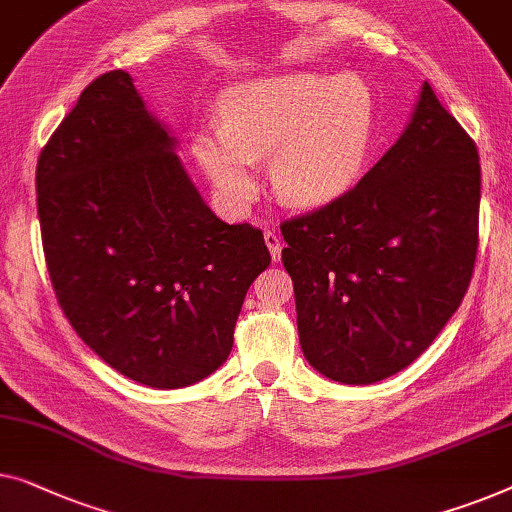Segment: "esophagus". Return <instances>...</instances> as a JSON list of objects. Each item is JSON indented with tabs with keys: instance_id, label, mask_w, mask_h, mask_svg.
<instances>
[{
	"instance_id": "esophagus-1",
	"label": "esophagus",
	"mask_w": 512,
	"mask_h": 512,
	"mask_svg": "<svg viewBox=\"0 0 512 512\" xmlns=\"http://www.w3.org/2000/svg\"><path fill=\"white\" fill-rule=\"evenodd\" d=\"M265 244H268V249H270V256H272V261L274 263H279V258H281V238L277 233H272V231H265Z\"/></svg>"
}]
</instances>
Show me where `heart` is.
Masks as SVG:
<instances>
[{"label":"heart","instance_id":"b5f03b06","mask_svg":"<svg viewBox=\"0 0 512 512\" xmlns=\"http://www.w3.org/2000/svg\"><path fill=\"white\" fill-rule=\"evenodd\" d=\"M374 133L372 92L358 78L281 73L231 87L221 129L196 133L194 157L233 205L254 198L256 161L270 157L281 203L321 207L360 180Z\"/></svg>","mask_w":512,"mask_h":512}]
</instances>
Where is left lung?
Returning a JSON list of instances; mask_svg holds the SVG:
<instances>
[{"mask_svg":"<svg viewBox=\"0 0 512 512\" xmlns=\"http://www.w3.org/2000/svg\"><path fill=\"white\" fill-rule=\"evenodd\" d=\"M478 207L476 143L422 83L379 164L337 201L281 224L309 365L369 385L427 351L469 288Z\"/></svg>","mask_w":512,"mask_h":512,"instance_id":"obj_1","label":"left lung"}]
</instances>
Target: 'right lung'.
<instances>
[{"instance_id": "add662e5", "label": "right lung", "mask_w": 512, "mask_h": 512, "mask_svg": "<svg viewBox=\"0 0 512 512\" xmlns=\"http://www.w3.org/2000/svg\"><path fill=\"white\" fill-rule=\"evenodd\" d=\"M175 147L117 69L85 87L36 164L59 307L103 362L161 390L224 365L244 295L270 265L263 233L221 221Z\"/></svg>"}]
</instances>
